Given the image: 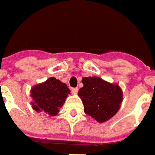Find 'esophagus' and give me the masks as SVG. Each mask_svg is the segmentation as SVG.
Here are the masks:
<instances>
[{
    "mask_svg": "<svg viewBox=\"0 0 155 155\" xmlns=\"http://www.w3.org/2000/svg\"><path fill=\"white\" fill-rule=\"evenodd\" d=\"M78 90H79V89H78V87H75V88H72V89H71V93H72L73 95H76V94H77V92H78Z\"/></svg>",
    "mask_w": 155,
    "mask_h": 155,
    "instance_id": "obj_1",
    "label": "esophagus"
}]
</instances>
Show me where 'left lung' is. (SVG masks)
<instances>
[{"mask_svg":"<svg viewBox=\"0 0 155 155\" xmlns=\"http://www.w3.org/2000/svg\"><path fill=\"white\" fill-rule=\"evenodd\" d=\"M84 87L78 95L84 104V113L99 123H105L118 112L123 99V91L118 84L101 78L89 76L82 79Z\"/></svg>","mask_w":155,"mask_h":155,"instance_id":"1","label":"left lung"}]
</instances>
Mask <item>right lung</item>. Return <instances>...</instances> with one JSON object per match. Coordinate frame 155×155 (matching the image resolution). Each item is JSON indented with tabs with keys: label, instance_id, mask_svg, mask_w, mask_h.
<instances>
[{
	"label": "right lung",
	"instance_id": "add662e5",
	"mask_svg": "<svg viewBox=\"0 0 155 155\" xmlns=\"http://www.w3.org/2000/svg\"><path fill=\"white\" fill-rule=\"evenodd\" d=\"M70 92L66 84L55 77H50L31 88V105L36 112H41L49 117L56 116Z\"/></svg>",
	"mask_w": 155,
	"mask_h": 155
}]
</instances>
